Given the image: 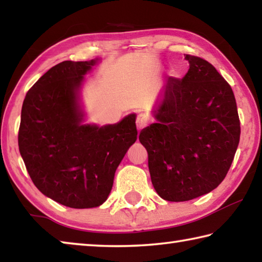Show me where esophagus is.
<instances>
[{
    "instance_id": "obj_1",
    "label": "esophagus",
    "mask_w": 262,
    "mask_h": 262,
    "mask_svg": "<svg viewBox=\"0 0 262 262\" xmlns=\"http://www.w3.org/2000/svg\"><path fill=\"white\" fill-rule=\"evenodd\" d=\"M150 123V119H149V115L145 114V113H141L137 115L136 118V126L139 129H143L144 127H147Z\"/></svg>"
}]
</instances>
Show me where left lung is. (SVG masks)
Here are the masks:
<instances>
[{"mask_svg":"<svg viewBox=\"0 0 262 262\" xmlns=\"http://www.w3.org/2000/svg\"><path fill=\"white\" fill-rule=\"evenodd\" d=\"M189 69L170 76L155 113L156 123L139 140L148 151L151 183L166 201H188L211 192L227 176L241 137L236 99L214 66L185 54Z\"/></svg>","mask_w":262,"mask_h":262,"instance_id":"obj_1","label":"left lung"}]
</instances>
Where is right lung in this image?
<instances>
[{"mask_svg":"<svg viewBox=\"0 0 262 262\" xmlns=\"http://www.w3.org/2000/svg\"><path fill=\"white\" fill-rule=\"evenodd\" d=\"M97 60L63 61L25 96L18 130L20 156L33 184L52 200L75 209L98 207L114 173L137 139L135 114L115 125H82L76 91Z\"/></svg>","mask_w":262,"mask_h":262,"instance_id":"right-lung-1","label":"right lung"}]
</instances>
